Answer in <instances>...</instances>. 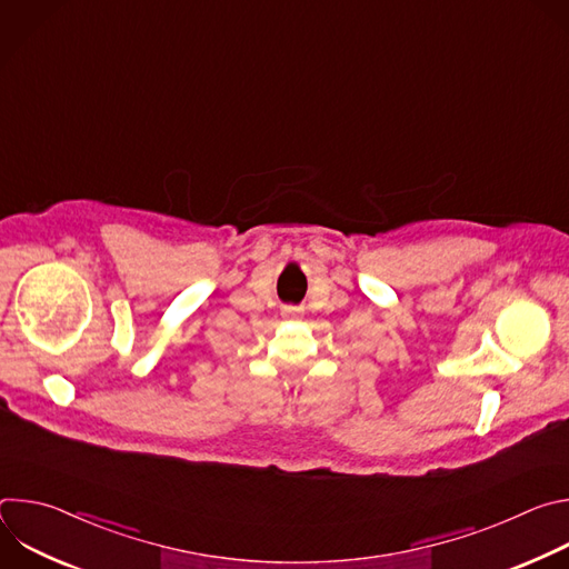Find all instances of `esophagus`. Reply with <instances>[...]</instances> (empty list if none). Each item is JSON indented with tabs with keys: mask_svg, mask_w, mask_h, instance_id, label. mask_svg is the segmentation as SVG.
Listing matches in <instances>:
<instances>
[{
	"mask_svg": "<svg viewBox=\"0 0 569 569\" xmlns=\"http://www.w3.org/2000/svg\"><path fill=\"white\" fill-rule=\"evenodd\" d=\"M299 315H301L299 308H283V317H286V319H297Z\"/></svg>",
	"mask_w": 569,
	"mask_h": 569,
	"instance_id": "obj_1",
	"label": "esophagus"
}]
</instances>
